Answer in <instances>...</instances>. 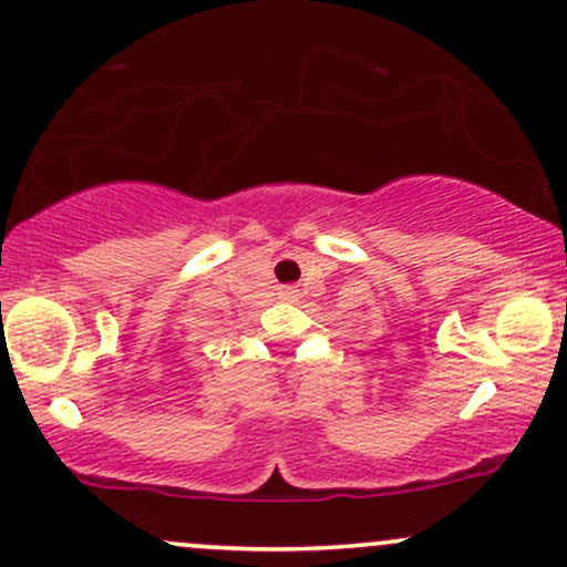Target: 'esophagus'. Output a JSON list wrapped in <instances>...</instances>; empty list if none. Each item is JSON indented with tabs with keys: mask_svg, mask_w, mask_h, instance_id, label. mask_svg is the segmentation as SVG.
<instances>
[{
	"mask_svg": "<svg viewBox=\"0 0 567 567\" xmlns=\"http://www.w3.org/2000/svg\"><path fill=\"white\" fill-rule=\"evenodd\" d=\"M295 297V289H284V299H291Z\"/></svg>",
	"mask_w": 567,
	"mask_h": 567,
	"instance_id": "esophagus-1",
	"label": "esophagus"
}]
</instances>
